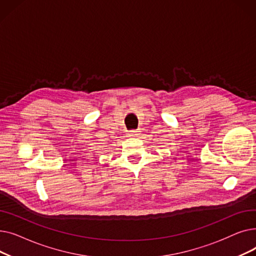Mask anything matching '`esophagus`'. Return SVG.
<instances>
[{
	"label": "esophagus",
	"mask_w": 256,
	"mask_h": 256,
	"mask_svg": "<svg viewBox=\"0 0 256 256\" xmlns=\"http://www.w3.org/2000/svg\"><path fill=\"white\" fill-rule=\"evenodd\" d=\"M138 135H139V132L136 130H130V132H128V137H137Z\"/></svg>",
	"instance_id": "1"
}]
</instances>
